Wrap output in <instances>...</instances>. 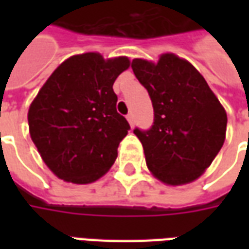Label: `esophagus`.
Masks as SVG:
<instances>
[{
  "instance_id": "1",
  "label": "esophagus",
  "mask_w": 249,
  "mask_h": 249,
  "mask_svg": "<svg viewBox=\"0 0 249 249\" xmlns=\"http://www.w3.org/2000/svg\"><path fill=\"white\" fill-rule=\"evenodd\" d=\"M126 120H128V123H129V125L133 128V125H135V117H133V114L129 113L128 116H126Z\"/></svg>"
}]
</instances>
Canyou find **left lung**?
Here are the masks:
<instances>
[{
  "mask_svg": "<svg viewBox=\"0 0 249 249\" xmlns=\"http://www.w3.org/2000/svg\"><path fill=\"white\" fill-rule=\"evenodd\" d=\"M132 69L149 93L155 112L151 129L133 130L146 167L172 187L197 180L224 144V107L201 73L173 53H162L156 62L135 58Z\"/></svg>",
  "mask_w": 249,
  "mask_h": 249,
  "instance_id": "obj_1",
  "label": "left lung"
}]
</instances>
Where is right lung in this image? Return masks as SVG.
Here are the masks:
<instances>
[{"instance_id":"1","label":"right lung","mask_w":249,"mask_h":249,"mask_svg":"<svg viewBox=\"0 0 249 249\" xmlns=\"http://www.w3.org/2000/svg\"><path fill=\"white\" fill-rule=\"evenodd\" d=\"M129 66L125 56L74 54L57 66L32 101L30 137L58 178L90 184L113 165L120 141L130 128L117 113L113 84Z\"/></svg>"}]
</instances>
